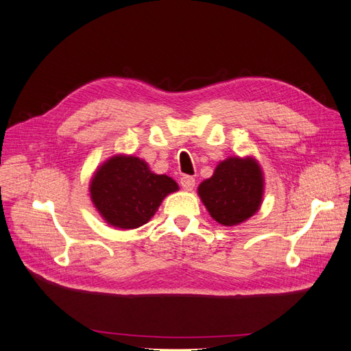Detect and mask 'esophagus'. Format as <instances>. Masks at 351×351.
<instances>
[{
  "label": "esophagus",
  "instance_id": "1",
  "mask_svg": "<svg viewBox=\"0 0 351 351\" xmlns=\"http://www.w3.org/2000/svg\"><path fill=\"white\" fill-rule=\"evenodd\" d=\"M194 185H195V179L193 176L185 175V176L181 178V186H182L184 190L191 191L194 189Z\"/></svg>",
  "mask_w": 351,
  "mask_h": 351
}]
</instances>
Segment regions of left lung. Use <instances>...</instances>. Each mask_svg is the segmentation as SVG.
Instances as JSON below:
<instances>
[{
    "label": "left lung",
    "instance_id": "left-lung-1",
    "mask_svg": "<svg viewBox=\"0 0 351 351\" xmlns=\"http://www.w3.org/2000/svg\"><path fill=\"white\" fill-rule=\"evenodd\" d=\"M199 195L210 217L223 226H234L256 214L263 195V176L252 158H227L213 178L199 185Z\"/></svg>",
    "mask_w": 351,
    "mask_h": 351
}]
</instances>
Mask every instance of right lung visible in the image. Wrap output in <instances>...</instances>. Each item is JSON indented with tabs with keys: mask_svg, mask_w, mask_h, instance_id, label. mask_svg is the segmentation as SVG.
<instances>
[{
	"mask_svg": "<svg viewBox=\"0 0 351 351\" xmlns=\"http://www.w3.org/2000/svg\"><path fill=\"white\" fill-rule=\"evenodd\" d=\"M176 190L172 178L152 173L143 160L127 156L106 161L89 186L101 217L119 229H137L148 223L162 199Z\"/></svg>",
	"mask_w": 351,
	"mask_h": 351,
	"instance_id": "right-lung-1",
	"label": "right lung"
}]
</instances>
